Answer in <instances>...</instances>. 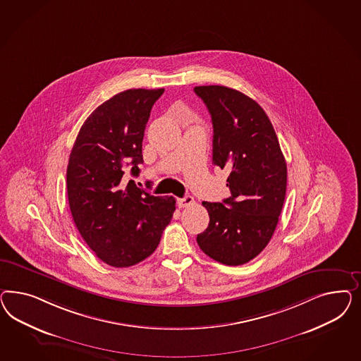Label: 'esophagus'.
<instances>
[{
	"label": "esophagus",
	"mask_w": 361,
	"mask_h": 361,
	"mask_svg": "<svg viewBox=\"0 0 361 361\" xmlns=\"http://www.w3.org/2000/svg\"><path fill=\"white\" fill-rule=\"evenodd\" d=\"M195 204V200L192 196H185L184 198H178L177 200V205L178 208H186V207H190Z\"/></svg>",
	"instance_id": "1"
}]
</instances>
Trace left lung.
Instances as JSON below:
<instances>
[{"label":"left lung","mask_w":361,"mask_h":361,"mask_svg":"<svg viewBox=\"0 0 361 361\" xmlns=\"http://www.w3.org/2000/svg\"><path fill=\"white\" fill-rule=\"evenodd\" d=\"M213 123V164L228 169L231 196L202 205L209 226L197 235L214 261L240 266L271 240L283 208L287 166L273 124L247 95L225 86H198Z\"/></svg>","instance_id":"left-lung-1"}]
</instances>
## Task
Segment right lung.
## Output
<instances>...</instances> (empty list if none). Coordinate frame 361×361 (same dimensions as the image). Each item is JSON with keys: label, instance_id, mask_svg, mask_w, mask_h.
Segmentation results:
<instances>
[{"label": "right lung", "instance_id": "right-lung-1", "mask_svg": "<svg viewBox=\"0 0 361 361\" xmlns=\"http://www.w3.org/2000/svg\"><path fill=\"white\" fill-rule=\"evenodd\" d=\"M164 88H132L114 95L83 123L67 165V196L82 238L99 259L130 267L159 246L176 210L173 197L137 188L142 137Z\"/></svg>", "mask_w": 361, "mask_h": 361}]
</instances>
